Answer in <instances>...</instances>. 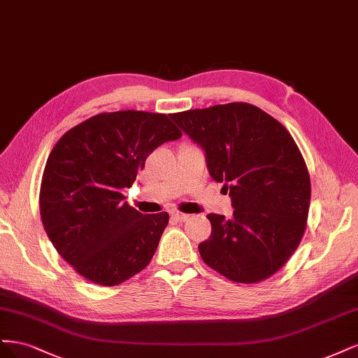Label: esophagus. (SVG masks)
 Listing matches in <instances>:
<instances>
[{"mask_svg": "<svg viewBox=\"0 0 358 358\" xmlns=\"http://www.w3.org/2000/svg\"><path fill=\"white\" fill-rule=\"evenodd\" d=\"M171 217L174 218L176 222H180V223H181V222H186L187 218H189V215H187V214H182V213H178V211L172 213V214H171Z\"/></svg>", "mask_w": 358, "mask_h": 358, "instance_id": "1", "label": "esophagus"}]
</instances>
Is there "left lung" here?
Wrapping results in <instances>:
<instances>
[{
    "instance_id": "left-lung-1",
    "label": "left lung",
    "mask_w": 358,
    "mask_h": 358,
    "mask_svg": "<svg viewBox=\"0 0 358 358\" xmlns=\"http://www.w3.org/2000/svg\"><path fill=\"white\" fill-rule=\"evenodd\" d=\"M203 147L211 177L232 196L234 218L208 214L202 260L224 278L256 284L278 272L306 230L310 180L284 126L247 102L171 114Z\"/></svg>"
}]
</instances>
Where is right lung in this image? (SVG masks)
I'll use <instances>...</instances> for the list:
<instances>
[{"label": "right lung", "instance_id": "obj_1", "mask_svg": "<svg viewBox=\"0 0 358 358\" xmlns=\"http://www.w3.org/2000/svg\"><path fill=\"white\" fill-rule=\"evenodd\" d=\"M181 131L169 116L136 110L101 113L65 132L45 162L40 215L59 256L90 282L113 287L153 259L168 213L123 202L148 155Z\"/></svg>", "mask_w": 358, "mask_h": 358}]
</instances>
